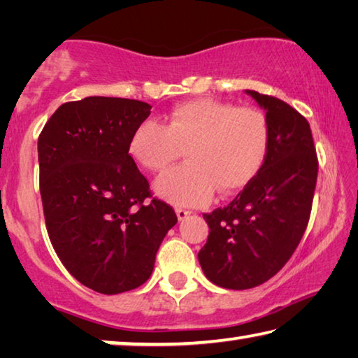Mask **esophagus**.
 <instances>
[{"instance_id":"1","label":"esophagus","mask_w":358,"mask_h":358,"mask_svg":"<svg viewBox=\"0 0 358 358\" xmlns=\"http://www.w3.org/2000/svg\"><path fill=\"white\" fill-rule=\"evenodd\" d=\"M191 215V211L189 210H185V208H177V217H178V221H183L185 217H187Z\"/></svg>"}]
</instances>
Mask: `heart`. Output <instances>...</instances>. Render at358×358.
<instances>
[{
	"label": "heart",
	"mask_w": 358,
	"mask_h": 358,
	"mask_svg": "<svg viewBox=\"0 0 358 358\" xmlns=\"http://www.w3.org/2000/svg\"><path fill=\"white\" fill-rule=\"evenodd\" d=\"M270 143L262 112L215 99L175 106L166 124L145 120L129 138V155L150 172L171 166L185 148L186 164L156 180L155 191L178 207H201L221 192H234L256 177Z\"/></svg>",
	"instance_id": "b5f03b06"
}]
</instances>
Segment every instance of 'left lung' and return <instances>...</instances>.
<instances>
[{"label":"left lung","instance_id":"obj_1","mask_svg":"<svg viewBox=\"0 0 358 358\" xmlns=\"http://www.w3.org/2000/svg\"><path fill=\"white\" fill-rule=\"evenodd\" d=\"M265 110L270 143L265 161L227 207L203 215L208 240L199 251L216 286L243 290L275 276L305 234L317 180L310 123L286 102L246 90Z\"/></svg>","mask_w":358,"mask_h":358}]
</instances>
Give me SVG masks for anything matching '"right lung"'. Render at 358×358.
<instances>
[{
  "mask_svg": "<svg viewBox=\"0 0 358 358\" xmlns=\"http://www.w3.org/2000/svg\"><path fill=\"white\" fill-rule=\"evenodd\" d=\"M151 106L90 96L66 102L38 141L45 226L66 270L83 286L115 295L148 280L175 224L171 205L151 197L129 155V138Z\"/></svg>",
  "mask_w": 358,
  "mask_h": 358,
  "instance_id": "add662e5",
  "label": "right lung"
}]
</instances>
